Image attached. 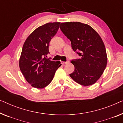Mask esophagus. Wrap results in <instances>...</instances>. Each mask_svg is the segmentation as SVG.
I'll return each instance as SVG.
<instances>
[{"label": "esophagus", "mask_w": 123, "mask_h": 123, "mask_svg": "<svg viewBox=\"0 0 123 123\" xmlns=\"http://www.w3.org/2000/svg\"><path fill=\"white\" fill-rule=\"evenodd\" d=\"M68 63H69V62H62V64H63V65L67 64H68Z\"/></svg>", "instance_id": "obj_1"}]
</instances>
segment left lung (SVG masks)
Segmentation results:
<instances>
[{
    "instance_id": "8db88e82",
    "label": "left lung",
    "mask_w": 123,
    "mask_h": 123,
    "mask_svg": "<svg viewBox=\"0 0 123 123\" xmlns=\"http://www.w3.org/2000/svg\"><path fill=\"white\" fill-rule=\"evenodd\" d=\"M60 29L70 40L73 50L80 56L71 61L75 69L69 75L84 86L94 84L107 64L105 47L100 37L89 25L80 22L62 23Z\"/></svg>"
}]
</instances>
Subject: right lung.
<instances>
[{"instance_id":"add662e5","label":"right lung","mask_w":123,"mask_h":123,"mask_svg":"<svg viewBox=\"0 0 123 123\" xmlns=\"http://www.w3.org/2000/svg\"><path fill=\"white\" fill-rule=\"evenodd\" d=\"M60 23H48L40 26L26 39L19 59V67L26 80L34 88L42 89L49 85L60 62L47 58L49 44L59 28Z\"/></svg>"}]
</instances>
